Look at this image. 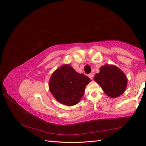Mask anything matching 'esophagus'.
<instances>
[{"label":"esophagus","instance_id":"34e87169","mask_svg":"<svg viewBox=\"0 0 146 146\" xmlns=\"http://www.w3.org/2000/svg\"><path fill=\"white\" fill-rule=\"evenodd\" d=\"M88 77L90 78L91 80L93 79V78H94V75H93V73H90L88 75Z\"/></svg>","mask_w":146,"mask_h":146}]
</instances>
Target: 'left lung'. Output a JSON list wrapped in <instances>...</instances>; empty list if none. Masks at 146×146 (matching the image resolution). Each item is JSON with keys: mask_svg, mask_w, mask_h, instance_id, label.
Returning a JSON list of instances; mask_svg holds the SVG:
<instances>
[{"mask_svg": "<svg viewBox=\"0 0 146 146\" xmlns=\"http://www.w3.org/2000/svg\"><path fill=\"white\" fill-rule=\"evenodd\" d=\"M94 80L111 98H116L122 95L127 84L125 74L116 66L110 64L102 66L100 72L95 75Z\"/></svg>", "mask_w": 146, "mask_h": 146, "instance_id": "1", "label": "left lung"}]
</instances>
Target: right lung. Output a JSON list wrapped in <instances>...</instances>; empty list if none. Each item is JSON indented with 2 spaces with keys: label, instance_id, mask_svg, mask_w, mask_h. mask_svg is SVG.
<instances>
[{
  "label": "right lung",
  "instance_id": "obj_1",
  "mask_svg": "<svg viewBox=\"0 0 146 146\" xmlns=\"http://www.w3.org/2000/svg\"><path fill=\"white\" fill-rule=\"evenodd\" d=\"M90 82L88 77L76 72L70 64H64L52 73L49 88L58 102L72 106L80 102Z\"/></svg>",
  "mask_w": 146,
  "mask_h": 146
}]
</instances>
